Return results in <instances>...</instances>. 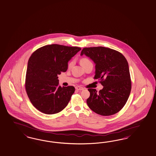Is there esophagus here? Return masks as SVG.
<instances>
[{
	"label": "esophagus",
	"instance_id": "obj_1",
	"mask_svg": "<svg viewBox=\"0 0 156 156\" xmlns=\"http://www.w3.org/2000/svg\"><path fill=\"white\" fill-rule=\"evenodd\" d=\"M75 89L77 90H83L84 89L83 87H81L80 86H76L75 87Z\"/></svg>",
	"mask_w": 156,
	"mask_h": 156
}]
</instances>
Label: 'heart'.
I'll use <instances>...</instances> for the list:
<instances>
[{
    "label": "heart",
    "mask_w": 156,
    "mask_h": 156,
    "mask_svg": "<svg viewBox=\"0 0 156 156\" xmlns=\"http://www.w3.org/2000/svg\"><path fill=\"white\" fill-rule=\"evenodd\" d=\"M90 62L89 60L87 58H83L81 60V64H83V63H87V62ZM73 64V62H71L70 63L69 66H71Z\"/></svg>",
    "instance_id": "1"
}]
</instances>
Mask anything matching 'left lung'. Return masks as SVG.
I'll list each match as a JSON object with an SVG mask.
<instances>
[{"mask_svg":"<svg viewBox=\"0 0 156 156\" xmlns=\"http://www.w3.org/2000/svg\"><path fill=\"white\" fill-rule=\"evenodd\" d=\"M85 55L95 63L94 78L98 79L102 89L98 92L89 89L90 95L88 107L95 113L110 116L120 111L129 98L131 82L129 64L118 51L103 47L84 48L81 55Z\"/></svg>","mask_w":156,"mask_h":156,"instance_id":"8db88e82","label":"left lung"}]
</instances>
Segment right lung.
<instances>
[{
	"instance_id": "right-lung-1",
	"label": "right lung",
	"mask_w": 156,
	"mask_h": 156,
	"mask_svg": "<svg viewBox=\"0 0 156 156\" xmlns=\"http://www.w3.org/2000/svg\"><path fill=\"white\" fill-rule=\"evenodd\" d=\"M81 49L51 44L32 54L27 63L25 88L30 102L38 111L51 115L67 105L75 87L59 86L58 75L67 71L69 61Z\"/></svg>"
}]
</instances>
